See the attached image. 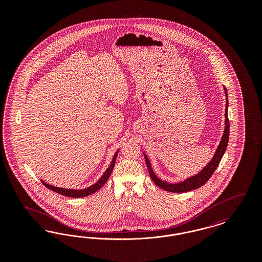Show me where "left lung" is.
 <instances>
[{
	"mask_svg": "<svg viewBox=\"0 0 262 262\" xmlns=\"http://www.w3.org/2000/svg\"><path fill=\"white\" fill-rule=\"evenodd\" d=\"M225 93H226V110H225V129L223 137L221 138L220 144L218 145L217 150L212 158L211 161L208 163L198 174L192 176L190 178L187 179L184 182L178 183V184H170V183H166L162 180H160L156 174L153 173L152 168L150 166L148 158L146 155H144L145 157V161L147 164V168L149 171L150 178L152 179V181L154 182V184L156 186L163 188L164 190L167 191H171V192H187L189 190L199 188V187L203 186L210 178L212 174L215 172V170L217 169L219 163L221 161L223 155H224L225 151L228 145V141H229V134H230V123H229V119H228V95H227V90L225 88Z\"/></svg>",
	"mask_w": 262,
	"mask_h": 262,
	"instance_id": "left-lung-1",
	"label": "left lung"
}]
</instances>
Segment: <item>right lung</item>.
<instances>
[{
  "instance_id": "1",
  "label": "right lung",
  "mask_w": 262,
  "mask_h": 262,
  "mask_svg": "<svg viewBox=\"0 0 262 262\" xmlns=\"http://www.w3.org/2000/svg\"><path fill=\"white\" fill-rule=\"evenodd\" d=\"M117 155H118V151L116 152V154L114 155V158H113L112 163L111 165L109 166V168L106 170L105 174H103L101 178H100L99 181L92 185L91 187H88L85 189H67V188H62V187H53L51 185H48L47 183L42 182V184L49 188L51 190L57 192V193H60L62 195L64 196H69V198H84V196H88L89 194H92L94 193L95 191H97L99 189L100 187H103V185H105V183L107 182V180L109 179L110 174L112 173L113 169H114V166H115V161H116V158H117Z\"/></svg>"
}]
</instances>
